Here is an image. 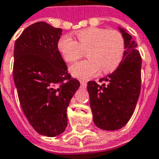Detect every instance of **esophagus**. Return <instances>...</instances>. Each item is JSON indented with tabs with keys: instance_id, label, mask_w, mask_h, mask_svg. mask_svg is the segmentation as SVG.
I'll use <instances>...</instances> for the list:
<instances>
[{
	"instance_id": "1",
	"label": "esophagus",
	"mask_w": 159,
	"mask_h": 159,
	"mask_svg": "<svg viewBox=\"0 0 159 159\" xmlns=\"http://www.w3.org/2000/svg\"><path fill=\"white\" fill-rule=\"evenodd\" d=\"M81 87H82L83 89H85V88L87 87L86 82H84V81H82V82H81Z\"/></svg>"
}]
</instances>
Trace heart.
Segmentation results:
<instances>
[{
  "mask_svg": "<svg viewBox=\"0 0 159 159\" xmlns=\"http://www.w3.org/2000/svg\"><path fill=\"white\" fill-rule=\"evenodd\" d=\"M77 42L66 36L58 42V49L63 59L73 63L86 52L89 59L70 67L75 77L87 80L95 76L100 70L109 73L117 69L122 62L125 49L123 35L116 30L88 28L76 33Z\"/></svg>",
  "mask_w": 159,
  "mask_h": 159,
  "instance_id": "heart-1",
  "label": "heart"
}]
</instances>
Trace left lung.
<instances>
[{"mask_svg":"<svg viewBox=\"0 0 159 159\" xmlns=\"http://www.w3.org/2000/svg\"><path fill=\"white\" fill-rule=\"evenodd\" d=\"M125 51L119 66L113 72L88 83L93 120L104 130H117L125 126L133 115L140 93L141 57L137 43L126 30L119 27Z\"/></svg>","mask_w":159,"mask_h":159,"instance_id":"left-lung-1","label":"left lung"}]
</instances>
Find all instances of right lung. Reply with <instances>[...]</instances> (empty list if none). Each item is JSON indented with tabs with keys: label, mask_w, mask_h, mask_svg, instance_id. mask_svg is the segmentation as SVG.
Masks as SVG:
<instances>
[{
	"label": "right lung",
	"mask_w": 159,
	"mask_h": 159,
	"mask_svg": "<svg viewBox=\"0 0 159 159\" xmlns=\"http://www.w3.org/2000/svg\"><path fill=\"white\" fill-rule=\"evenodd\" d=\"M62 30L45 22L27 27L14 45L13 80L20 106L42 135L54 137L67 126L66 111L79 89L58 49Z\"/></svg>",
	"instance_id": "add662e5"
}]
</instances>
